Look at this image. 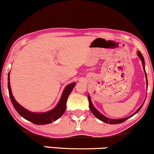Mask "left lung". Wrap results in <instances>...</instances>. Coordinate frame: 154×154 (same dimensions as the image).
I'll list each match as a JSON object with an SVG mask.
<instances>
[{
	"label": "left lung",
	"instance_id": "1",
	"mask_svg": "<svg viewBox=\"0 0 154 154\" xmlns=\"http://www.w3.org/2000/svg\"><path fill=\"white\" fill-rule=\"evenodd\" d=\"M137 55H138V57H139V59H141V62H142V65H143V71H144V73H145V76H146V85H147V88H148V80H147V75H146V71H145V61H144V59H143V57L141 54V52L139 51H137ZM88 101H89V107H90V109H91V112L93 114V115H95V117H97V119H99L100 120H101L102 122H103L105 123H107V124H110V125H117V124H119V123H122V122H124L127 120V119H128L134 115H135V114H137L138 112L140 110L141 107H142L143 105V103L142 105H141L140 107H139L138 109H137V111L135 112L134 113L132 114V115H130V116L127 117H125V118H120V119H110V118H108V117H105V115H103V114L97 110V109L95 108V107L93 106V103H92V101H91V97H90L89 94L88 95ZM145 102V101H144Z\"/></svg>",
	"mask_w": 154,
	"mask_h": 154
}]
</instances>
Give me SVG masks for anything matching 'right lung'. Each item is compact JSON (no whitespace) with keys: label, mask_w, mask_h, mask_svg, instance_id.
I'll list each match as a JSON object with an SVG mask.
<instances>
[{"label":"right lung","mask_w":154,"mask_h":154,"mask_svg":"<svg viewBox=\"0 0 154 154\" xmlns=\"http://www.w3.org/2000/svg\"><path fill=\"white\" fill-rule=\"evenodd\" d=\"M10 72L8 73V87L9 95L13 107H15V110L18 112L21 117H23L27 120L35 124V125H42L50 124L62 116V115L66 110V102L69 95L75 85V82L70 83L65 87L62 94H61V98H60L59 103H57L54 108L47 112H33L29 111L28 109L23 107L14 98L11 91V83H10Z\"/></svg>","instance_id":"add662e5"}]
</instances>
